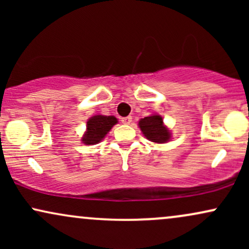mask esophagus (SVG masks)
<instances>
[{
  "instance_id": "1",
  "label": "esophagus",
  "mask_w": 249,
  "mask_h": 249,
  "mask_svg": "<svg viewBox=\"0 0 249 249\" xmlns=\"http://www.w3.org/2000/svg\"><path fill=\"white\" fill-rule=\"evenodd\" d=\"M121 122L123 123V124H130V123L132 122V117H131V116L124 117V118H122Z\"/></svg>"
}]
</instances>
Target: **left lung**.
<instances>
[{"label": "left lung", "mask_w": 249, "mask_h": 249, "mask_svg": "<svg viewBox=\"0 0 249 249\" xmlns=\"http://www.w3.org/2000/svg\"><path fill=\"white\" fill-rule=\"evenodd\" d=\"M162 122V117L158 115L145 117L139 121V127L148 141L162 144L166 142L171 137L170 131L164 126Z\"/></svg>", "instance_id": "obj_1"}]
</instances>
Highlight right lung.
Returning <instances> with one entry per match:
<instances>
[{"mask_svg":"<svg viewBox=\"0 0 249 249\" xmlns=\"http://www.w3.org/2000/svg\"><path fill=\"white\" fill-rule=\"evenodd\" d=\"M87 132L83 137V142L87 145H95L107 136L108 131L117 124L113 116H93L87 123Z\"/></svg>","mask_w":249,"mask_h":249,"instance_id":"1","label":"right lung"}]
</instances>
